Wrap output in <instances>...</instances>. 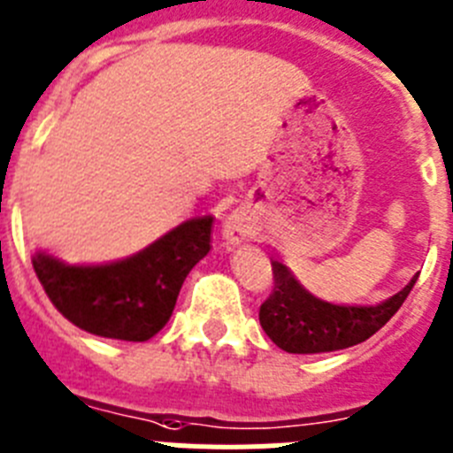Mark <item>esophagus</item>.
I'll return each instance as SVG.
<instances>
[{
	"mask_svg": "<svg viewBox=\"0 0 453 453\" xmlns=\"http://www.w3.org/2000/svg\"><path fill=\"white\" fill-rule=\"evenodd\" d=\"M256 234V224L251 219V215L242 209L231 211L222 224V238L231 244H238L242 240L251 238Z\"/></svg>",
	"mask_w": 453,
	"mask_h": 453,
	"instance_id": "obj_1",
	"label": "esophagus"
}]
</instances>
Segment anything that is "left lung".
Segmentation results:
<instances>
[{
    "label": "left lung",
    "mask_w": 453,
    "mask_h": 453,
    "mask_svg": "<svg viewBox=\"0 0 453 453\" xmlns=\"http://www.w3.org/2000/svg\"><path fill=\"white\" fill-rule=\"evenodd\" d=\"M273 289L260 305V326L267 337L294 355H314L357 346L372 337L402 308L418 276L380 305H334L298 283L280 260H272Z\"/></svg>",
    "instance_id": "obj_1"
}]
</instances>
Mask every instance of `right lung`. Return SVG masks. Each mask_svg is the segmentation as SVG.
I'll return each mask as SVG.
<instances>
[{
    "label": "right lung",
    "instance_id": "right-lung-1",
    "mask_svg": "<svg viewBox=\"0 0 453 453\" xmlns=\"http://www.w3.org/2000/svg\"><path fill=\"white\" fill-rule=\"evenodd\" d=\"M213 218L184 224L130 258L72 265L47 251L31 258L58 312L81 330L121 342H148L168 323L190 269L211 251Z\"/></svg>",
    "mask_w": 453,
    "mask_h": 453
}]
</instances>
